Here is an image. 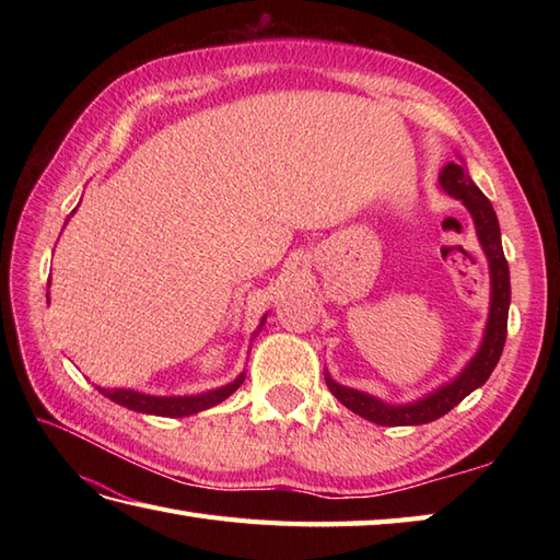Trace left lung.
<instances>
[{"instance_id":"1","label":"left lung","mask_w":560,"mask_h":560,"mask_svg":"<svg viewBox=\"0 0 560 560\" xmlns=\"http://www.w3.org/2000/svg\"><path fill=\"white\" fill-rule=\"evenodd\" d=\"M440 187L469 209L474 225H477L479 243L483 247L486 257H489V269H491L489 323H486L481 347L477 355L467 363V368H464L452 383H445L443 387L431 392V395L409 404H387L383 399L368 395V392L351 389L335 383L327 373L325 380L331 395H335L343 407L377 425H421V423H431L440 419V416H445L450 409H455L464 397L471 395L474 389L481 387L486 380H489L505 347L508 307H510V269H508V259L503 255L501 225H498L495 211L481 189L474 185L467 168H464L462 163L450 161L445 165L443 173H440Z\"/></svg>"}]
</instances>
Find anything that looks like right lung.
Returning a JSON list of instances; mask_svg holds the SVG:
<instances>
[{"label":"right lung","mask_w":560,"mask_h":560,"mask_svg":"<svg viewBox=\"0 0 560 560\" xmlns=\"http://www.w3.org/2000/svg\"><path fill=\"white\" fill-rule=\"evenodd\" d=\"M50 301V299H47ZM267 317H261V325H265ZM259 325V329H261ZM245 373L237 375L233 383L223 385L219 389H209L201 392V395H187V397H153V395H144V392H135V389H105V387H96L103 397L113 399L120 407H127L139 413H153V416H171V419H183V416H192L197 411H205L217 407L223 399H229L233 392L243 385Z\"/></svg>","instance_id":"right-lung-1"}]
</instances>
